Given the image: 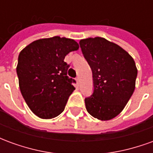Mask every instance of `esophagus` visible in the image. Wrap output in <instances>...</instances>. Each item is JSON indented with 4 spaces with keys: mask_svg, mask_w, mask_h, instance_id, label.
Segmentation results:
<instances>
[{
    "mask_svg": "<svg viewBox=\"0 0 153 153\" xmlns=\"http://www.w3.org/2000/svg\"><path fill=\"white\" fill-rule=\"evenodd\" d=\"M76 82H77V84H78V85H79V77H77L76 78Z\"/></svg>",
    "mask_w": 153,
    "mask_h": 153,
    "instance_id": "1",
    "label": "esophagus"
}]
</instances>
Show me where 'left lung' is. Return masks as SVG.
Instances as JSON below:
<instances>
[{
    "mask_svg": "<svg viewBox=\"0 0 153 153\" xmlns=\"http://www.w3.org/2000/svg\"><path fill=\"white\" fill-rule=\"evenodd\" d=\"M79 45L93 72L94 89L84 100L87 111L101 120H111L134 91L138 74L134 60L122 47L103 38L82 39Z\"/></svg>",
    "mask_w": 153,
    "mask_h": 153,
    "instance_id": "left-lung-1",
    "label": "left lung"
}]
</instances>
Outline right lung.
Listing matches in <instances>:
<instances>
[{"label":"right lung","instance_id":"add662e5","mask_svg":"<svg viewBox=\"0 0 153 153\" xmlns=\"http://www.w3.org/2000/svg\"><path fill=\"white\" fill-rule=\"evenodd\" d=\"M73 39L58 36L38 39L20 51L16 72L22 96L42 119H51L65 109L75 81L67 76L65 57L79 49Z\"/></svg>","mask_w":153,"mask_h":153}]
</instances>
